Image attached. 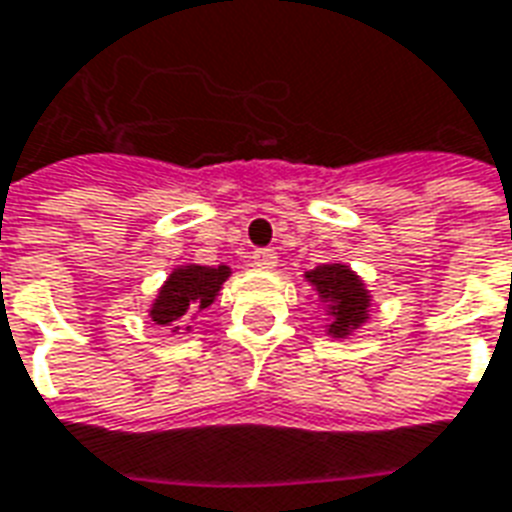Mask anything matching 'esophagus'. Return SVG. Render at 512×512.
I'll return each mask as SVG.
<instances>
[{
	"instance_id": "esophagus-1",
	"label": "esophagus",
	"mask_w": 512,
	"mask_h": 512,
	"mask_svg": "<svg viewBox=\"0 0 512 512\" xmlns=\"http://www.w3.org/2000/svg\"><path fill=\"white\" fill-rule=\"evenodd\" d=\"M252 263L257 268H274L276 266V252L274 249H255V255H252Z\"/></svg>"
}]
</instances>
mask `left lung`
Wrapping results in <instances>:
<instances>
[{
    "label": "left lung",
    "mask_w": 512,
    "mask_h": 512,
    "mask_svg": "<svg viewBox=\"0 0 512 512\" xmlns=\"http://www.w3.org/2000/svg\"><path fill=\"white\" fill-rule=\"evenodd\" d=\"M304 279L314 287L320 298L328 323L325 333L333 339H347L352 331H358L369 320L372 295L363 285V279L344 263H323V266L306 271Z\"/></svg>",
    "instance_id": "1"
}]
</instances>
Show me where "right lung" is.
Instances as JSON below:
<instances>
[{"mask_svg":"<svg viewBox=\"0 0 512 512\" xmlns=\"http://www.w3.org/2000/svg\"><path fill=\"white\" fill-rule=\"evenodd\" d=\"M230 274H233L230 266H198V263L176 266L160 287L157 298L151 301V323L170 328L173 333H179L181 328L192 331L189 323L217 301L219 290Z\"/></svg>","mask_w":512,"mask_h":512,"instance_id":"1","label":"right lung"}]
</instances>
